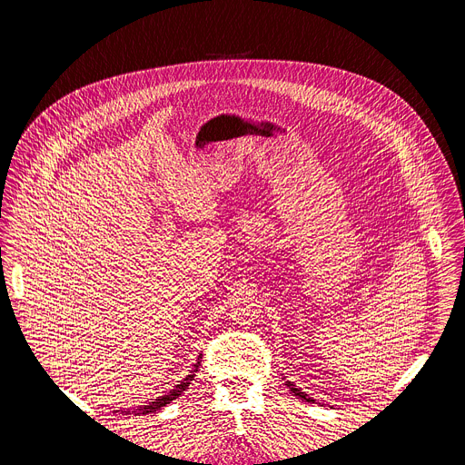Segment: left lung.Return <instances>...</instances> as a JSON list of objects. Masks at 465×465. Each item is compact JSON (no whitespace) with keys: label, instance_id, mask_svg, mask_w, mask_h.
Instances as JSON below:
<instances>
[{"label":"left lung","instance_id":"left-lung-1","mask_svg":"<svg viewBox=\"0 0 465 465\" xmlns=\"http://www.w3.org/2000/svg\"><path fill=\"white\" fill-rule=\"evenodd\" d=\"M284 385H287V387H289V389L294 392V395H296V397H300L302 401H305V402H311V404H316V401H314V399H311V397L307 395V392H303V391H302L298 385H294V381H284Z\"/></svg>","mask_w":465,"mask_h":465}]
</instances>
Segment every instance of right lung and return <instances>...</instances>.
Wrapping results in <instances>:
<instances>
[{"label":"right lung","instance_id":"right-lung-1","mask_svg":"<svg viewBox=\"0 0 465 465\" xmlns=\"http://www.w3.org/2000/svg\"><path fill=\"white\" fill-rule=\"evenodd\" d=\"M201 360H203V355H199L197 357V363L193 365V369H192V372L178 383V385H174L169 392H165L163 397H158V399H154L153 402H149L147 406H139V408H135V410H119L121 413H124V415H147V413H154V411H158V410H162V408H165L167 404H171L174 399H178L183 395V392L190 387V383H192V380L195 378V372H197V369H199V365H201Z\"/></svg>","mask_w":465,"mask_h":465}]
</instances>
